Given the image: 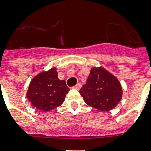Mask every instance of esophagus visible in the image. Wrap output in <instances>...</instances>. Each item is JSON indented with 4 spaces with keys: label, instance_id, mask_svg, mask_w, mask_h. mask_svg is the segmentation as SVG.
<instances>
[{
    "label": "esophagus",
    "instance_id": "esophagus-1",
    "mask_svg": "<svg viewBox=\"0 0 151 151\" xmlns=\"http://www.w3.org/2000/svg\"><path fill=\"white\" fill-rule=\"evenodd\" d=\"M81 88V83H78V84H77V85H75V86H73V88H76V89L79 90Z\"/></svg>",
    "mask_w": 151,
    "mask_h": 151
}]
</instances>
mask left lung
Wrapping results in <instances>:
<instances>
[{
  "label": "left lung",
  "instance_id": "8db88e82",
  "mask_svg": "<svg viewBox=\"0 0 151 151\" xmlns=\"http://www.w3.org/2000/svg\"><path fill=\"white\" fill-rule=\"evenodd\" d=\"M79 92L88 105L102 111L112 110L122 97L119 81L101 66L92 68L87 82Z\"/></svg>",
  "mask_w": 151,
  "mask_h": 151
}]
</instances>
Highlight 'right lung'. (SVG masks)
<instances>
[{"label":"right lung","instance_id":"1","mask_svg":"<svg viewBox=\"0 0 151 151\" xmlns=\"http://www.w3.org/2000/svg\"><path fill=\"white\" fill-rule=\"evenodd\" d=\"M69 90L66 81L58 78L56 69L52 68L33 78L29 83L27 97L34 108L49 111L63 103Z\"/></svg>","mask_w":151,"mask_h":151}]
</instances>
